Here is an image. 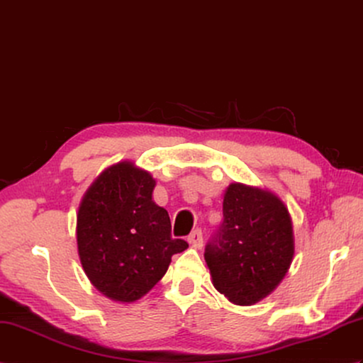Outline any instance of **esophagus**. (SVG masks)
Here are the masks:
<instances>
[{
    "mask_svg": "<svg viewBox=\"0 0 363 363\" xmlns=\"http://www.w3.org/2000/svg\"><path fill=\"white\" fill-rule=\"evenodd\" d=\"M189 242L195 249H201L202 247V232L199 229H196L195 232H191L190 237H189Z\"/></svg>",
    "mask_w": 363,
    "mask_h": 363,
    "instance_id": "1",
    "label": "esophagus"
}]
</instances>
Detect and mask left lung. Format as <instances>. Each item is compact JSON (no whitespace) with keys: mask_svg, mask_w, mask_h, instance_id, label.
Listing matches in <instances>:
<instances>
[{"mask_svg":"<svg viewBox=\"0 0 363 363\" xmlns=\"http://www.w3.org/2000/svg\"><path fill=\"white\" fill-rule=\"evenodd\" d=\"M224 221L206 247L212 283L233 305L266 298L289 271L296 240L284 202L267 189L232 182L223 201Z\"/></svg>","mask_w":363,"mask_h":363,"instance_id":"left-lung-1","label":"left lung"}]
</instances>
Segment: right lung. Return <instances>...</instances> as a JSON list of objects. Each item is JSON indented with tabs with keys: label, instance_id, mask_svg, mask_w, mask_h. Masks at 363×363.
<instances>
[{
	"label": "right lung",
	"instance_id": "add662e5",
	"mask_svg": "<svg viewBox=\"0 0 363 363\" xmlns=\"http://www.w3.org/2000/svg\"><path fill=\"white\" fill-rule=\"evenodd\" d=\"M156 179L131 161L105 168L83 195L77 250L94 288L133 303L165 275L172 257L189 247L172 238L170 216L153 201Z\"/></svg>",
	"mask_w": 363,
	"mask_h": 363
}]
</instances>
